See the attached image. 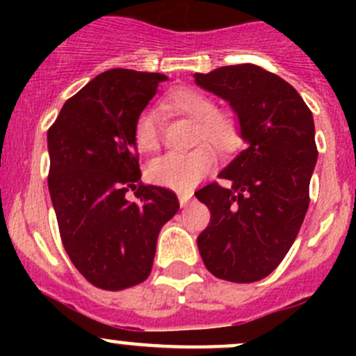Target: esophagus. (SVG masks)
<instances>
[{"label":"esophagus","mask_w":356,"mask_h":356,"mask_svg":"<svg viewBox=\"0 0 356 356\" xmlns=\"http://www.w3.org/2000/svg\"><path fill=\"white\" fill-rule=\"evenodd\" d=\"M191 193H179L177 195V198H179V204H181L182 208H186L188 207V203H189V200H191Z\"/></svg>","instance_id":"34e87169"}]
</instances>
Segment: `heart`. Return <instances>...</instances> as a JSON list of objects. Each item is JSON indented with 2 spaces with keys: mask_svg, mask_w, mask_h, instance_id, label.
I'll list each match as a JSON object with an SVG mask.
<instances>
[{
  "mask_svg": "<svg viewBox=\"0 0 356 356\" xmlns=\"http://www.w3.org/2000/svg\"><path fill=\"white\" fill-rule=\"evenodd\" d=\"M165 106L196 122V141H204L218 152H229L238 143V124L234 117L217 111L215 102L198 89L182 88L165 99ZM136 145L143 152H155L160 146V124L153 108L139 113L134 125ZM215 165V153L201 145L188 153H167L148 165V179L158 186L188 189Z\"/></svg>",
  "mask_w": 356,
  "mask_h": 356,
  "instance_id": "1",
  "label": "heart"
}]
</instances>
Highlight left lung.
<instances>
[{
    "mask_svg": "<svg viewBox=\"0 0 356 356\" xmlns=\"http://www.w3.org/2000/svg\"><path fill=\"white\" fill-rule=\"evenodd\" d=\"M195 82L231 105L245 143L218 174L227 186L195 193L211 215L200 254L215 277L260 281L286 257L308 210L318 156L314 117L293 86L251 63L195 74Z\"/></svg>",
    "mask_w": 356,
    "mask_h": 356,
    "instance_id": "8db88e82",
    "label": "left lung"
}]
</instances>
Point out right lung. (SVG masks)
Instances as JSON below:
<instances>
[{"mask_svg":"<svg viewBox=\"0 0 356 356\" xmlns=\"http://www.w3.org/2000/svg\"><path fill=\"white\" fill-rule=\"evenodd\" d=\"M163 81L153 72H103L67 99L48 131V188L63 248L96 288L146 281L160 229L179 210L174 193L143 184L136 153V120Z\"/></svg>","mask_w":356,"mask_h":356,"instance_id":"right-lung-1","label":"right lung"}]
</instances>
